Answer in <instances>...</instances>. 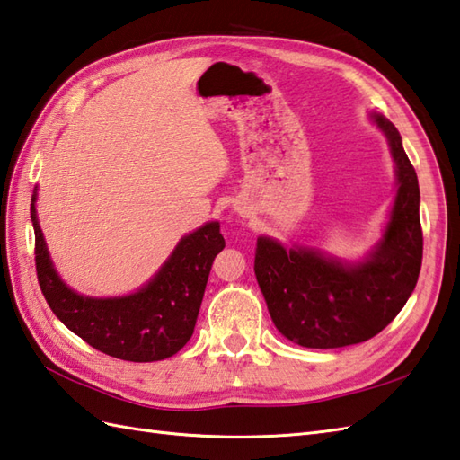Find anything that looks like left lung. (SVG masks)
Returning a JSON list of instances; mask_svg holds the SVG:
<instances>
[{
	"label": "left lung",
	"instance_id": "8db88e82",
	"mask_svg": "<svg viewBox=\"0 0 460 460\" xmlns=\"http://www.w3.org/2000/svg\"><path fill=\"white\" fill-rule=\"evenodd\" d=\"M390 141L397 167L392 220L372 258L344 268L313 250L285 252L258 238L253 271L278 331L305 349H341L372 339L403 309L415 289L423 258L420 182L400 131L374 116Z\"/></svg>",
	"mask_w": 460,
	"mask_h": 460
}]
</instances>
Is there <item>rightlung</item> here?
<instances>
[{
  "mask_svg": "<svg viewBox=\"0 0 460 460\" xmlns=\"http://www.w3.org/2000/svg\"><path fill=\"white\" fill-rule=\"evenodd\" d=\"M35 268L49 307L92 349L128 362H155L177 354L189 342L210 275L224 250L218 222H208L179 242L172 256L144 289L118 299H88L58 279L40 234L35 195Z\"/></svg>",
  "mask_w": 460,
  "mask_h": 460,
  "instance_id": "add662e5",
  "label": "right lung"
}]
</instances>
